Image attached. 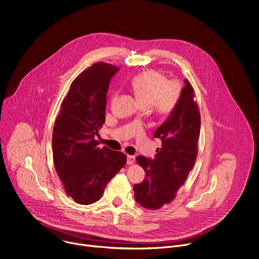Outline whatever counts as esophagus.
I'll return each instance as SVG.
<instances>
[{
    "label": "esophagus",
    "mask_w": 259,
    "mask_h": 259,
    "mask_svg": "<svg viewBox=\"0 0 259 259\" xmlns=\"http://www.w3.org/2000/svg\"><path fill=\"white\" fill-rule=\"evenodd\" d=\"M134 162H135V157L134 156H128L127 157V164L128 165H132V164H134Z\"/></svg>",
    "instance_id": "obj_1"
}]
</instances>
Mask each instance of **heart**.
<instances>
[{
  "label": "heart",
  "instance_id": "heart-1",
  "mask_svg": "<svg viewBox=\"0 0 259 259\" xmlns=\"http://www.w3.org/2000/svg\"><path fill=\"white\" fill-rule=\"evenodd\" d=\"M135 96L145 106H151L160 116L169 115L176 106L181 87L176 81H168L167 77L157 70H146L137 75L131 82ZM117 93L114 94V99Z\"/></svg>",
  "mask_w": 259,
  "mask_h": 259
}]
</instances>
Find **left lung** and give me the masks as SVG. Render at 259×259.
<instances>
[{"instance_id": "left-lung-1", "label": "left lung", "mask_w": 259, "mask_h": 259, "mask_svg": "<svg viewBox=\"0 0 259 259\" xmlns=\"http://www.w3.org/2000/svg\"><path fill=\"white\" fill-rule=\"evenodd\" d=\"M194 88L186 79L179 100L167 120L154 133L162 141L154 159L136 158L145 178L134 184L136 202L147 209L171 203L193 169L198 155L201 117L194 100Z\"/></svg>"}]
</instances>
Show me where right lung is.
Segmentation results:
<instances>
[{
	"label": "right lung",
	"mask_w": 259,
	"mask_h": 259,
	"mask_svg": "<svg viewBox=\"0 0 259 259\" xmlns=\"http://www.w3.org/2000/svg\"><path fill=\"white\" fill-rule=\"evenodd\" d=\"M117 66L98 62L73 80L61 103L52 134L53 161L66 194L76 203L98 201L108 181L126 164V155L95 140L105 122L106 93Z\"/></svg>",
	"instance_id": "obj_1"
}]
</instances>
